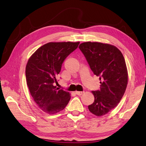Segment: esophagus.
<instances>
[{
    "label": "esophagus",
    "instance_id": "34e87169",
    "mask_svg": "<svg viewBox=\"0 0 146 146\" xmlns=\"http://www.w3.org/2000/svg\"><path fill=\"white\" fill-rule=\"evenodd\" d=\"M83 93H84V92H82V91H76V94L78 95V96H81V95H82Z\"/></svg>",
    "mask_w": 146,
    "mask_h": 146
}]
</instances>
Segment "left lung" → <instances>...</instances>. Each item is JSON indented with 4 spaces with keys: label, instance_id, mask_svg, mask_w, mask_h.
Listing matches in <instances>:
<instances>
[{
    "label": "left lung",
    "instance_id": "8db88e82",
    "mask_svg": "<svg viewBox=\"0 0 146 146\" xmlns=\"http://www.w3.org/2000/svg\"><path fill=\"white\" fill-rule=\"evenodd\" d=\"M79 48L100 80V90L92 91L94 102L89 110L96 116L104 115L118 105L125 91L128 72L124 57L117 47L109 44L86 42Z\"/></svg>",
    "mask_w": 146,
    "mask_h": 146
}]
</instances>
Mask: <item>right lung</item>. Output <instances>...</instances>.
<instances>
[{
    "mask_svg": "<svg viewBox=\"0 0 146 146\" xmlns=\"http://www.w3.org/2000/svg\"><path fill=\"white\" fill-rule=\"evenodd\" d=\"M79 42H48L39 47L28 60L25 67L29 91L39 108L48 114H55L66 108L70 94L59 90L57 83L65 59L76 50Z\"/></svg>",
    "mask_w": 146,
    "mask_h": 146,
    "instance_id": "obj_1",
    "label": "right lung"
}]
</instances>
